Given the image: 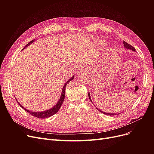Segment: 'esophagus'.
Here are the masks:
<instances>
[{
  "label": "esophagus",
  "mask_w": 154,
  "mask_h": 154,
  "mask_svg": "<svg viewBox=\"0 0 154 154\" xmlns=\"http://www.w3.org/2000/svg\"><path fill=\"white\" fill-rule=\"evenodd\" d=\"M80 72H83V71H85V68H84V67H82V68H80V70H79ZM77 74H78V73L77 72Z\"/></svg>",
  "instance_id": "obj_1"
}]
</instances>
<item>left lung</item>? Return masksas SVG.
<instances>
[{"label": "left lung", "instance_id": "1", "mask_svg": "<svg viewBox=\"0 0 154 154\" xmlns=\"http://www.w3.org/2000/svg\"><path fill=\"white\" fill-rule=\"evenodd\" d=\"M123 43H124V47L125 48H127V49H129V50H131V51H134V52H135V48L134 47H133L131 45H130L129 44H128V43H127L126 42H125V41H124L123 42ZM88 97H89V99H90V100H91V101L92 102V99H91V95H90V93H88ZM96 109H97L99 112H100L101 113H102V114H106V115H108V116H116V115H117L118 114H113V113H107V112H102V111H101L100 110H99V109H97L96 107Z\"/></svg>", "mask_w": 154, "mask_h": 154}]
</instances>
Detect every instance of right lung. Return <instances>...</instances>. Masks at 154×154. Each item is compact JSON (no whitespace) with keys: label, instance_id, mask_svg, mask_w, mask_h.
I'll use <instances>...</instances> for the list:
<instances>
[{"label":"right lung","instance_id":"1","mask_svg":"<svg viewBox=\"0 0 154 154\" xmlns=\"http://www.w3.org/2000/svg\"><path fill=\"white\" fill-rule=\"evenodd\" d=\"M34 40H35L34 39L32 40V41H30L29 43H28L25 47H23V49H24V48H25L26 47H27V46H29L30 44H32V42H33L34 41ZM74 76L73 75L69 80H68V81H67L66 83L64 84V85H63V88H62V91L61 96H60V99H59L58 102L57 103V104L55 105V106H54L53 107H52L51 109H48V110H47L43 111V112H32V111H30V110H29L25 109L22 106H21V105L20 104V103H19V102L17 101V99H16V100H17V103H19V106H20L24 110L27 111V112H28L29 114L32 115V116L37 117V118H40V119H45V118H48V117H51L52 116L55 114L56 113L59 111V110L60 109V107L62 106V103H63V100H64V98H65V90H66V85H67V84L70 81V80H72L73 79H74Z\"/></svg>","mask_w":154,"mask_h":154}]
</instances>
